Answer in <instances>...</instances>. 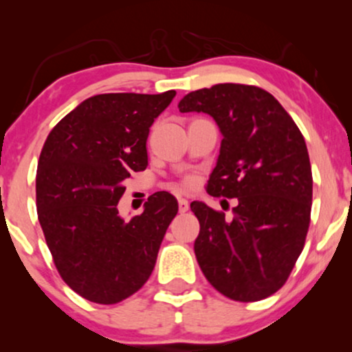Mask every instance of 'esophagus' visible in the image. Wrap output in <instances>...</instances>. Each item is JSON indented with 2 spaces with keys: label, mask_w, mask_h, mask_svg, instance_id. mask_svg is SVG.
<instances>
[{
  "label": "esophagus",
  "mask_w": 352,
  "mask_h": 352,
  "mask_svg": "<svg viewBox=\"0 0 352 352\" xmlns=\"http://www.w3.org/2000/svg\"><path fill=\"white\" fill-rule=\"evenodd\" d=\"M188 208H190L188 201L185 200V199H179V212H180V213H185Z\"/></svg>",
  "instance_id": "1"
}]
</instances>
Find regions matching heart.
<instances>
[{
    "mask_svg": "<svg viewBox=\"0 0 352 352\" xmlns=\"http://www.w3.org/2000/svg\"><path fill=\"white\" fill-rule=\"evenodd\" d=\"M193 184V180L192 179H187V182H185V185H187V187H190V185Z\"/></svg>",
    "mask_w": 352,
    "mask_h": 352,
    "instance_id": "obj_1",
    "label": "heart"
}]
</instances>
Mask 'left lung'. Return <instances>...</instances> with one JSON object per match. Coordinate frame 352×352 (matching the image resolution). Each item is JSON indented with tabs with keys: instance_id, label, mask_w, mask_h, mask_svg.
Listing matches in <instances>:
<instances>
[{
	"instance_id": "8db88e82",
	"label": "left lung",
	"mask_w": 352,
	"mask_h": 352,
	"mask_svg": "<svg viewBox=\"0 0 352 352\" xmlns=\"http://www.w3.org/2000/svg\"><path fill=\"white\" fill-rule=\"evenodd\" d=\"M179 109L217 122L223 139L207 192L238 199L232 218L190 204L200 221L197 261L230 300H265L288 280L308 233L313 177L305 137L281 104L254 86L199 89Z\"/></svg>"
}]
</instances>
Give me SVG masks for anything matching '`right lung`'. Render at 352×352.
<instances>
[{
    "label": "right lung",
    "mask_w": 352,
    "mask_h": 352,
    "mask_svg": "<svg viewBox=\"0 0 352 352\" xmlns=\"http://www.w3.org/2000/svg\"><path fill=\"white\" fill-rule=\"evenodd\" d=\"M175 91L111 92L72 109L47 135L36 175V205L56 268L71 289L116 305L151 276L165 232L179 212L157 192L142 215L120 217L124 180L147 167V137Z\"/></svg>",
    "instance_id": "1"
}]
</instances>
